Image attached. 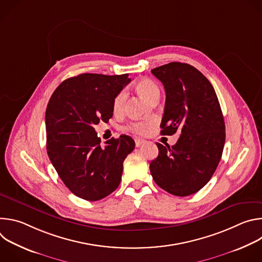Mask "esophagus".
Returning <instances> with one entry per match:
<instances>
[{
  "mask_svg": "<svg viewBox=\"0 0 262 262\" xmlns=\"http://www.w3.org/2000/svg\"><path fill=\"white\" fill-rule=\"evenodd\" d=\"M135 142H136V147H140L144 143V140H142V139H135Z\"/></svg>",
  "mask_w": 262,
  "mask_h": 262,
  "instance_id": "1",
  "label": "esophagus"
}]
</instances>
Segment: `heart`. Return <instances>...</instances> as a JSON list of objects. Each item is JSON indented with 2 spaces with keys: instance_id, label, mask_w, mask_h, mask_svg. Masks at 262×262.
<instances>
[{
  "instance_id": "b5f03b06",
  "label": "heart",
  "mask_w": 262,
  "mask_h": 262,
  "mask_svg": "<svg viewBox=\"0 0 262 262\" xmlns=\"http://www.w3.org/2000/svg\"><path fill=\"white\" fill-rule=\"evenodd\" d=\"M136 90L137 92L143 96L145 99H147L149 102H156L158 101L160 97V88L159 86L151 80H142L136 84ZM126 101V92L124 90L120 91L114 98L113 101V108L115 112H121L124 107ZM152 126V122L145 121V122H132L126 126V129L135 133V134H145L147 129H149Z\"/></svg>"
}]
</instances>
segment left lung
<instances>
[{
	"label": "left lung",
	"instance_id": "left-lung-1",
	"mask_svg": "<svg viewBox=\"0 0 262 262\" xmlns=\"http://www.w3.org/2000/svg\"><path fill=\"white\" fill-rule=\"evenodd\" d=\"M151 72L166 92L161 134L181 135L172 147L157 143L150 173L163 190L189 196L210 180L222 158L225 122L220 102L210 82L190 64L171 62Z\"/></svg>",
	"mask_w": 262,
	"mask_h": 262
}]
</instances>
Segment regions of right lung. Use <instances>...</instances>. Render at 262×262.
Listing matches in <instances>:
<instances>
[{
  "instance_id": "1",
  "label": "right lung",
  "mask_w": 262,
  "mask_h": 262,
  "mask_svg": "<svg viewBox=\"0 0 262 262\" xmlns=\"http://www.w3.org/2000/svg\"><path fill=\"white\" fill-rule=\"evenodd\" d=\"M128 74L82 73L62 82L46 112L47 150L58 175L76 196L97 201L120 183L123 162L135 141L125 135L100 144L94 125L113 116L115 96Z\"/></svg>"
}]
</instances>
